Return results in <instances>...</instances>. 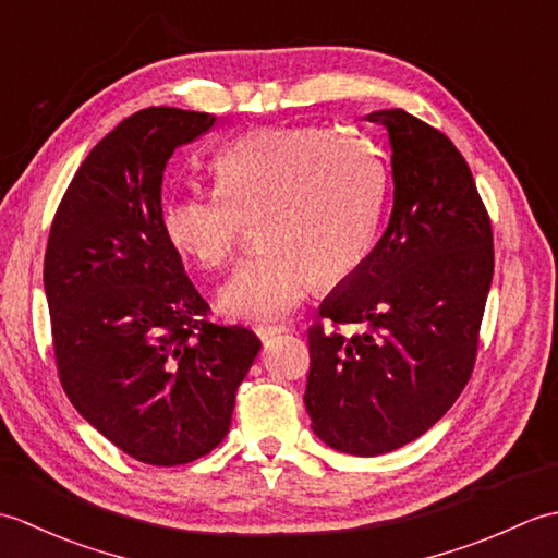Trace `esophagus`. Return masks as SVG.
<instances>
[{
	"label": "esophagus",
	"mask_w": 558,
	"mask_h": 558,
	"mask_svg": "<svg viewBox=\"0 0 558 558\" xmlns=\"http://www.w3.org/2000/svg\"><path fill=\"white\" fill-rule=\"evenodd\" d=\"M288 330H290L288 324H270V326H258V328H256V336H258L260 340H268V338H272V336L288 333Z\"/></svg>",
	"instance_id": "esophagus-1"
}]
</instances>
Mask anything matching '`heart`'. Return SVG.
<instances>
[{
  "mask_svg": "<svg viewBox=\"0 0 558 558\" xmlns=\"http://www.w3.org/2000/svg\"><path fill=\"white\" fill-rule=\"evenodd\" d=\"M216 192L165 201L162 232L196 266L218 270L258 222L266 252L220 290L236 322H272L322 286L348 280L372 252L386 194L384 165L357 138L324 126L260 129L213 160Z\"/></svg>",
  "mask_w": 558,
  "mask_h": 558,
  "instance_id": "obj_1",
  "label": "heart"
}]
</instances>
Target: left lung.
I'll return each mask as SVG.
<instances>
[{
  "mask_svg": "<svg viewBox=\"0 0 558 558\" xmlns=\"http://www.w3.org/2000/svg\"><path fill=\"white\" fill-rule=\"evenodd\" d=\"M393 165L388 228L310 328L304 405L350 456H381L444 417L470 381L494 276L492 222L460 150L405 110H376ZM360 325L345 337L338 325Z\"/></svg>",
  "mask_w": 558,
  "mask_h": 558,
  "instance_id": "8db88e82",
  "label": "left lung"
}]
</instances>
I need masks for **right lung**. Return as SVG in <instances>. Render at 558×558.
<instances>
[{"label":"right lung","mask_w":558,"mask_h":558,"mask_svg":"<svg viewBox=\"0 0 558 558\" xmlns=\"http://www.w3.org/2000/svg\"><path fill=\"white\" fill-rule=\"evenodd\" d=\"M216 124L148 108L81 162L45 252L59 381L71 405L146 465H184L230 432L236 388L260 340L208 322V302L162 232V172Z\"/></svg>","instance_id":"add662e5"}]
</instances>
